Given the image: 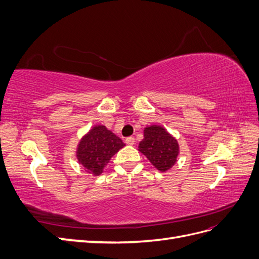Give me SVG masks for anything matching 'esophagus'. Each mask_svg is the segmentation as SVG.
I'll use <instances>...</instances> for the list:
<instances>
[{"label": "esophagus", "mask_w": 259, "mask_h": 259, "mask_svg": "<svg viewBox=\"0 0 259 259\" xmlns=\"http://www.w3.org/2000/svg\"><path fill=\"white\" fill-rule=\"evenodd\" d=\"M125 143H126L130 146H133L135 144V138L134 137H127L126 139H125Z\"/></svg>", "instance_id": "1"}]
</instances>
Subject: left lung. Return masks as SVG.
<instances>
[{
	"mask_svg": "<svg viewBox=\"0 0 259 259\" xmlns=\"http://www.w3.org/2000/svg\"><path fill=\"white\" fill-rule=\"evenodd\" d=\"M138 151L160 171H167L175 165L179 154L177 139L162 125L152 124L144 128V139Z\"/></svg>",
	"mask_w": 259,
	"mask_h": 259,
	"instance_id": "obj_1",
	"label": "left lung"
}]
</instances>
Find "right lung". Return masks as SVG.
I'll use <instances>...</instances> for the list:
<instances>
[{
    "mask_svg": "<svg viewBox=\"0 0 259 259\" xmlns=\"http://www.w3.org/2000/svg\"><path fill=\"white\" fill-rule=\"evenodd\" d=\"M124 146L122 139L112 131L98 124L82 136L76 146L75 156L89 174L99 176L112 156Z\"/></svg>",
    "mask_w": 259,
    "mask_h": 259,
    "instance_id": "add662e5",
    "label": "right lung"
}]
</instances>
